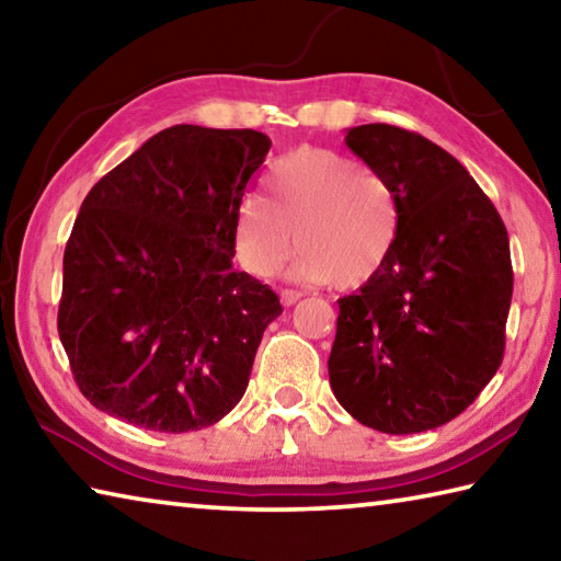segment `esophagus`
I'll return each mask as SVG.
<instances>
[{"label": "esophagus", "instance_id": "34e87169", "mask_svg": "<svg viewBox=\"0 0 561 561\" xmlns=\"http://www.w3.org/2000/svg\"><path fill=\"white\" fill-rule=\"evenodd\" d=\"M301 297H304V294L297 291V289H282L279 291V299H282L284 307H294V304H297Z\"/></svg>", "mask_w": 561, "mask_h": 561}]
</instances>
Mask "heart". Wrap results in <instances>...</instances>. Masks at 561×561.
Listing matches in <instances>:
<instances>
[{"instance_id": "heart-1", "label": "heart", "mask_w": 561, "mask_h": 561, "mask_svg": "<svg viewBox=\"0 0 561 561\" xmlns=\"http://www.w3.org/2000/svg\"><path fill=\"white\" fill-rule=\"evenodd\" d=\"M267 203L247 197L234 215V252L247 272L270 277L294 250L291 274L358 287L391 257L401 207L376 170L327 148H299L270 168Z\"/></svg>"}]
</instances>
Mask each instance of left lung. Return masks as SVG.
Wrapping results in <instances>:
<instances>
[{
	"instance_id": "1",
	"label": "left lung",
	"mask_w": 561,
	"mask_h": 561,
	"mask_svg": "<svg viewBox=\"0 0 561 561\" xmlns=\"http://www.w3.org/2000/svg\"><path fill=\"white\" fill-rule=\"evenodd\" d=\"M351 153L391 183L401 230L391 257L339 299L329 383L368 428L423 433L460 415L505 354L510 237L458 160L417 133L366 123Z\"/></svg>"
}]
</instances>
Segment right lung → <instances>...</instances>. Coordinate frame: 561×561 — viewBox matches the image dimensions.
I'll use <instances>...</instances> for the list:
<instances>
[{
    "label": "right lung",
    "mask_w": 561,
    "mask_h": 561,
    "mask_svg": "<svg viewBox=\"0 0 561 561\" xmlns=\"http://www.w3.org/2000/svg\"><path fill=\"white\" fill-rule=\"evenodd\" d=\"M270 146L252 128L183 123L91 187L64 252L59 339L99 411L187 433L240 403L282 314L267 284L232 267L237 207Z\"/></svg>",
    "instance_id": "add662e5"
}]
</instances>
